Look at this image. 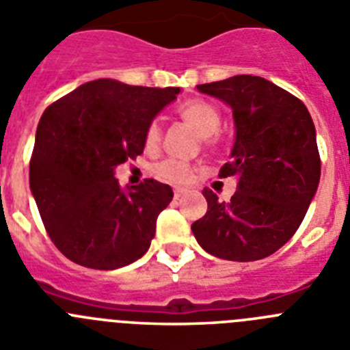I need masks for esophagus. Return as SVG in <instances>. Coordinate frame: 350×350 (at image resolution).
I'll return each mask as SVG.
<instances>
[{"mask_svg": "<svg viewBox=\"0 0 350 350\" xmlns=\"http://www.w3.org/2000/svg\"><path fill=\"white\" fill-rule=\"evenodd\" d=\"M184 194H185V189H180V187H175V189H173V198H175V200L182 198Z\"/></svg>", "mask_w": 350, "mask_h": 350, "instance_id": "34e87169", "label": "esophagus"}]
</instances>
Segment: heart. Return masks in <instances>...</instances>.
<instances>
[{
    "mask_svg": "<svg viewBox=\"0 0 350 350\" xmlns=\"http://www.w3.org/2000/svg\"><path fill=\"white\" fill-rule=\"evenodd\" d=\"M178 116L194 128V131L203 138L205 144H213L215 140V133L221 128V112L217 110V107H213L212 103L203 100H193L187 101V103L182 105L178 108ZM161 135H163V129H161V122L157 119H152L147 124L144 133V142L147 148H156L161 142ZM194 168L189 163H184V161L178 159H170L161 161L154 166V175L161 180L170 182V184L182 185L187 184V182L193 178Z\"/></svg>",
    "mask_w": 350,
    "mask_h": 350,
    "instance_id": "1",
    "label": "heart"
}]
</instances>
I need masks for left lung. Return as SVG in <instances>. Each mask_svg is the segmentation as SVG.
I'll return each mask as SVG.
<instances>
[{
    "label": "left lung",
    "mask_w": 350,
    "mask_h": 350,
    "mask_svg": "<svg viewBox=\"0 0 350 350\" xmlns=\"http://www.w3.org/2000/svg\"><path fill=\"white\" fill-rule=\"evenodd\" d=\"M196 88L233 108L237 137L219 177H237L238 185L228 203L205 187L208 208L191 230L215 258H268L296 233L319 185L314 120L301 100L261 77Z\"/></svg>",
    "instance_id": "1"
}]
</instances>
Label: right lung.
<instances>
[{
    "instance_id": "add662e5",
    "label": "right lung",
    "mask_w": 350,
    "mask_h": 350,
    "mask_svg": "<svg viewBox=\"0 0 350 350\" xmlns=\"http://www.w3.org/2000/svg\"><path fill=\"white\" fill-rule=\"evenodd\" d=\"M178 92L100 79L43 112L29 187L49 237L68 259L116 270L147 252L172 187L145 178L124 191L113 170L144 152L145 128Z\"/></svg>"
}]
</instances>
